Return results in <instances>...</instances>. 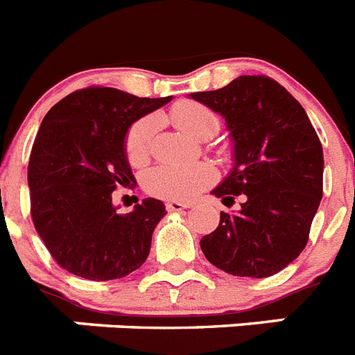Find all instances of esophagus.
<instances>
[{
    "label": "esophagus",
    "instance_id": "34e87169",
    "mask_svg": "<svg viewBox=\"0 0 355 355\" xmlns=\"http://www.w3.org/2000/svg\"><path fill=\"white\" fill-rule=\"evenodd\" d=\"M187 207H189V204H186V202H178V200L166 202V209L168 211H182V209H187Z\"/></svg>",
    "mask_w": 355,
    "mask_h": 355
}]
</instances>
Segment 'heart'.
Masks as SVG:
<instances>
[{"instance_id": "1", "label": "heart", "mask_w": 355, "mask_h": 355, "mask_svg": "<svg viewBox=\"0 0 355 355\" xmlns=\"http://www.w3.org/2000/svg\"><path fill=\"white\" fill-rule=\"evenodd\" d=\"M171 121L191 139H211L218 130V119L207 106L195 101H180L173 106ZM155 119L137 121L126 135V157L132 166H144L150 159V142ZM216 180L211 164H160L144 177L146 191L164 200H191Z\"/></svg>"}]
</instances>
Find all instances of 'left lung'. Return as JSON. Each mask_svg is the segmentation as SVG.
I'll list each match as a JSON object with an SVG mask.
<instances>
[{"label": "left lung", "instance_id": "1", "mask_svg": "<svg viewBox=\"0 0 355 355\" xmlns=\"http://www.w3.org/2000/svg\"><path fill=\"white\" fill-rule=\"evenodd\" d=\"M227 124L233 168L213 195L236 213L200 240L205 258L233 276L267 278L305 249L323 196V148L303 106L265 76H240L189 95Z\"/></svg>", "mask_w": 355, "mask_h": 355}]
</instances>
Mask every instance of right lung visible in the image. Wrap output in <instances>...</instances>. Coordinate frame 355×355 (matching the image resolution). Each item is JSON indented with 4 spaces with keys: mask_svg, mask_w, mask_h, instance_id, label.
Masks as SVG:
<instances>
[{
    "mask_svg": "<svg viewBox=\"0 0 355 355\" xmlns=\"http://www.w3.org/2000/svg\"><path fill=\"white\" fill-rule=\"evenodd\" d=\"M171 99L92 86L44 115L28 160L31 213L53 260L68 272L94 282L124 278L150 254L166 205L144 198L121 214L112 193L137 184L126 157L132 124Z\"/></svg>",
    "mask_w": 355,
    "mask_h": 355,
    "instance_id": "add662e5",
    "label": "right lung"
}]
</instances>
